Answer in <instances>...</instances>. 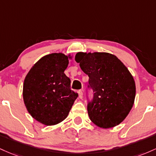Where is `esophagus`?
Segmentation results:
<instances>
[{
	"label": "esophagus",
	"mask_w": 156,
	"mask_h": 156,
	"mask_svg": "<svg viewBox=\"0 0 156 156\" xmlns=\"http://www.w3.org/2000/svg\"><path fill=\"white\" fill-rule=\"evenodd\" d=\"M78 94H79V97L80 98V99H82L83 97V90H80L78 91Z\"/></svg>",
	"instance_id": "1"
}]
</instances>
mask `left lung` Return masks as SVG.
<instances>
[{"mask_svg":"<svg viewBox=\"0 0 156 156\" xmlns=\"http://www.w3.org/2000/svg\"><path fill=\"white\" fill-rule=\"evenodd\" d=\"M75 60L89 76L87 101L90 119L101 128L115 127L128 115L134 103L136 85L130 71L116 56L105 52H79Z\"/></svg>","mask_w":156,"mask_h":156,"instance_id":"obj_1","label":"left lung"}]
</instances>
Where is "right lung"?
<instances>
[{"mask_svg": "<svg viewBox=\"0 0 156 156\" xmlns=\"http://www.w3.org/2000/svg\"><path fill=\"white\" fill-rule=\"evenodd\" d=\"M68 65L69 59L63 54L45 55L34 65L24 80L26 109L43 125L63 121L78 97L77 93L71 90V80L64 73Z\"/></svg>", "mask_w": 156, "mask_h": 156, "instance_id": "right-lung-1", "label": "right lung"}]
</instances>
